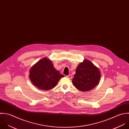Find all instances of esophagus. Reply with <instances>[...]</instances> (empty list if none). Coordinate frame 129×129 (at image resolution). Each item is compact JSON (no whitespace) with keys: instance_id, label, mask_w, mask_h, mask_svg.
<instances>
[{"instance_id":"esophagus-1","label":"esophagus","mask_w":129,"mask_h":129,"mask_svg":"<svg viewBox=\"0 0 129 129\" xmlns=\"http://www.w3.org/2000/svg\"><path fill=\"white\" fill-rule=\"evenodd\" d=\"M67 78H68L69 79H71L72 78L73 76H72V75H69V76H67Z\"/></svg>"}]
</instances>
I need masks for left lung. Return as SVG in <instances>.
Masks as SVG:
<instances>
[{
	"mask_svg": "<svg viewBox=\"0 0 129 129\" xmlns=\"http://www.w3.org/2000/svg\"><path fill=\"white\" fill-rule=\"evenodd\" d=\"M101 76L99 69L90 61L86 59L77 68L72 83L78 89L87 91L98 85Z\"/></svg>",
	"mask_w": 129,
	"mask_h": 129,
	"instance_id": "1",
	"label": "left lung"
}]
</instances>
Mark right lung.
Segmentation results:
<instances>
[{"label": "right lung", "mask_w": 129, "mask_h": 129, "mask_svg": "<svg viewBox=\"0 0 129 129\" xmlns=\"http://www.w3.org/2000/svg\"><path fill=\"white\" fill-rule=\"evenodd\" d=\"M29 79L39 89L47 90L54 87L63 77L53 67L51 61L44 57L34 64L29 71Z\"/></svg>", "instance_id": "1"}]
</instances>
